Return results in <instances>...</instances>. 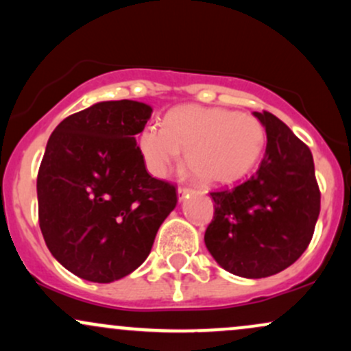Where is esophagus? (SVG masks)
Here are the masks:
<instances>
[{
  "label": "esophagus",
  "mask_w": 351,
  "mask_h": 351,
  "mask_svg": "<svg viewBox=\"0 0 351 351\" xmlns=\"http://www.w3.org/2000/svg\"><path fill=\"white\" fill-rule=\"evenodd\" d=\"M189 191H191V189H189V188L180 186V188H178V201H183L184 198H186V195H188Z\"/></svg>",
  "instance_id": "esophagus-1"
}]
</instances>
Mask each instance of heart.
Instances as JSON below:
<instances>
[{"label": "heart", "mask_w": 351, "mask_h": 351, "mask_svg": "<svg viewBox=\"0 0 351 351\" xmlns=\"http://www.w3.org/2000/svg\"><path fill=\"white\" fill-rule=\"evenodd\" d=\"M265 132L256 117L217 107L173 108L167 125H147L138 148L147 170L163 178L184 153L188 170L201 183L219 184L243 178L263 155Z\"/></svg>", "instance_id": "1"}]
</instances>
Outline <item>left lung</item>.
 Returning <instances> with one entry per match:
<instances>
[{
	"label": "left lung",
	"instance_id": "left-lung-1",
	"mask_svg": "<svg viewBox=\"0 0 351 351\" xmlns=\"http://www.w3.org/2000/svg\"><path fill=\"white\" fill-rule=\"evenodd\" d=\"M267 145L259 170L244 183L209 193L215 216L204 244L224 271L263 279L292 265L313 236L320 189L312 152L282 120L254 112Z\"/></svg>",
	"mask_w": 351,
	"mask_h": 351
}]
</instances>
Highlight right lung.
I'll list each match as a JSON object with an SVG mask.
<instances>
[{
    "label": "right lung",
    "mask_w": 351,
    "mask_h": 351,
    "mask_svg": "<svg viewBox=\"0 0 351 351\" xmlns=\"http://www.w3.org/2000/svg\"><path fill=\"white\" fill-rule=\"evenodd\" d=\"M153 108L107 100L64 119L38 173L39 226L67 271L108 284L143 264L176 189L148 175L136 147Z\"/></svg>",
    "instance_id": "right-lung-1"
}]
</instances>
